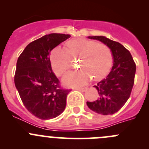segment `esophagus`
Returning <instances> with one entry per match:
<instances>
[{
  "mask_svg": "<svg viewBox=\"0 0 149 149\" xmlns=\"http://www.w3.org/2000/svg\"><path fill=\"white\" fill-rule=\"evenodd\" d=\"M87 89V87H81V88H76V90H78V91H80L81 92H84Z\"/></svg>",
  "mask_w": 149,
  "mask_h": 149,
  "instance_id": "34e87169",
  "label": "esophagus"
}]
</instances>
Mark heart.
<instances>
[{"label":"heart","instance_id":"obj_1","mask_svg":"<svg viewBox=\"0 0 149 149\" xmlns=\"http://www.w3.org/2000/svg\"><path fill=\"white\" fill-rule=\"evenodd\" d=\"M67 49L57 47L51 52L50 63L55 74L61 76L69 70L72 59H79L81 70L68 73L62 81L66 86H77L85 84L91 78L95 80L104 77L112 64V53L110 48L86 39L69 40Z\"/></svg>","mask_w":149,"mask_h":149}]
</instances>
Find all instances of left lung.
Wrapping results in <instances>:
<instances>
[{
  "label": "left lung",
  "mask_w": 149,
  "mask_h": 149,
  "mask_svg": "<svg viewBox=\"0 0 149 149\" xmlns=\"http://www.w3.org/2000/svg\"><path fill=\"white\" fill-rule=\"evenodd\" d=\"M110 48L113 65L109 74L97 85L99 97L94 102H87L88 107L100 115H112L121 109L129 99L134 84L136 64L130 52L120 43L104 36L88 37Z\"/></svg>",
  "instance_id": "8db88e82"
}]
</instances>
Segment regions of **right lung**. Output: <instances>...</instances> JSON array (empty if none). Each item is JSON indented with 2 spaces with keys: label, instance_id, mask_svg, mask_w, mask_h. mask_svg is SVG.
I'll use <instances>...</instances> for the list:
<instances>
[{
  "label": "right lung",
  "instance_id": "obj_1",
  "mask_svg": "<svg viewBox=\"0 0 149 149\" xmlns=\"http://www.w3.org/2000/svg\"><path fill=\"white\" fill-rule=\"evenodd\" d=\"M70 34L52 33L31 42L18 58L14 83L22 102L41 120L59 116L66 106L70 90L63 89L52 70L50 52Z\"/></svg>",
  "mask_w": 149,
  "mask_h": 149
}]
</instances>
